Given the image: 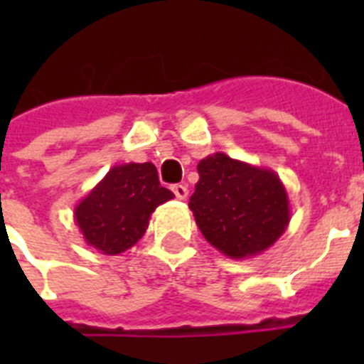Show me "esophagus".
<instances>
[{
	"label": "esophagus",
	"mask_w": 364,
	"mask_h": 364,
	"mask_svg": "<svg viewBox=\"0 0 364 364\" xmlns=\"http://www.w3.org/2000/svg\"><path fill=\"white\" fill-rule=\"evenodd\" d=\"M173 193H175V197L178 198V200H186L188 198V186L186 184H175L173 186Z\"/></svg>",
	"instance_id": "esophagus-1"
}]
</instances>
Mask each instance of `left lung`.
<instances>
[{"mask_svg":"<svg viewBox=\"0 0 364 364\" xmlns=\"http://www.w3.org/2000/svg\"><path fill=\"white\" fill-rule=\"evenodd\" d=\"M189 210L204 239L230 259L260 255L290 224V200L279 175L213 153L198 162Z\"/></svg>","mask_w":364,"mask_h":364,"instance_id":"obj_1","label":"left lung"}]
</instances>
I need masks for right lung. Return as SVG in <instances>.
<instances>
[{"label":"right lung","instance_id":"add662e5","mask_svg":"<svg viewBox=\"0 0 364 364\" xmlns=\"http://www.w3.org/2000/svg\"><path fill=\"white\" fill-rule=\"evenodd\" d=\"M175 197L162 188L151 162L122 164L74 208V220L89 246L104 255H120L142 239L160 204Z\"/></svg>","mask_w":364,"mask_h":364}]
</instances>
